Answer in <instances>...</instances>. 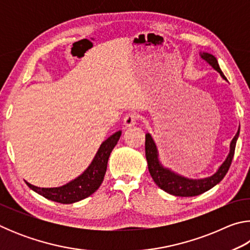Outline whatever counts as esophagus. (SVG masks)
<instances>
[{"label":"esophagus","mask_w":250,"mask_h":250,"mask_svg":"<svg viewBox=\"0 0 250 250\" xmlns=\"http://www.w3.org/2000/svg\"><path fill=\"white\" fill-rule=\"evenodd\" d=\"M137 120H138V117L135 113H128L124 119V125L125 126H126V128H130V126H133L135 124H137Z\"/></svg>","instance_id":"34e87169"}]
</instances>
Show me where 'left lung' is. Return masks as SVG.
Masks as SVG:
<instances>
[{"mask_svg": "<svg viewBox=\"0 0 250 250\" xmlns=\"http://www.w3.org/2000/svg\"><path fill=\"white\" fill-rule=\"evenodd\" d=\"M202 59H204L206 62L213 67V68L221 74L222 77L226 80L223 71L219 68L217 59L209 53H200ZM239 135V129L230 142V149L226 160L224 161L223 164L218 167L216 173H214L211 176L204 177V179H188L183 175H180L174 171L170 170L168 167L162 166V163L159 160V152L158 147L153 139H152L150 133L146 134V156L147 161V167L152 176V179L155 182V184L159 186L161 189L166 191L167 193L171 194L174 196L182 197H189L196 196L208 191L215 185H217L221 182L226 173L229 170L232 158H234L236 142Z\"/></svg>", "mask_w": 250, "mask_h": 250, "instance_id": "obj_1", "label": "left lung"}]
</instances>
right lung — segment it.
<instances>
[{"mask_svg": "<svg viewBox=\"0 0 250 250\" xmlns=\"http://www.w3.org/2000/svg\"><path fill=\"white\" fill-rule=\"evenodd\" d=\"M120 135L121 131H117L112 135H110L107 140L101 143L94 160L91 161L90 166L83 171V174L70 181L69 183L59 186V188H41L26 182L27 186L34 192L39 193L40 195L44 196L47 200L62 203V204H71V203L79 202L90 196L103 183L105 171H107L110 153L119 141Z\"/></svg>", "mask_w": 250, "mask_h": 250, "instance_id": "obj_1", "label": "right lung"}]
</instances>
